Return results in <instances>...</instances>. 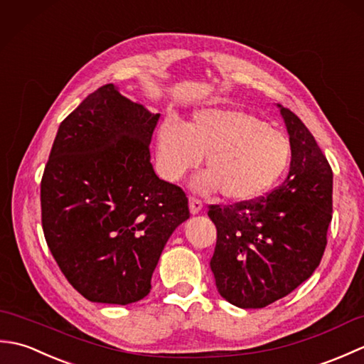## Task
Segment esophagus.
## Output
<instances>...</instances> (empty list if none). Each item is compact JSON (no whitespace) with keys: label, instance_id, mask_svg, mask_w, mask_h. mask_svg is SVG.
Returning a JSON list of instances; mask_svg holds the SVG:
<instances>
[{"label":"esophagus","instance_id":"obj_1","mask_svg":"<svg viewBox=\"0 0 364 364\" xmlns=\"http://www.w3.org/2000/svg\"><path fill=\"white\" fill-rule=\"evenodd\" d=\"M202 208H203L202 200H198L197 197H189V210L192 214H198L202 211Z\"/></svg>","mask_w":364,"mask_h":364}]
</instances>
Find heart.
Returning a JSON list of instances; mask_svg holds the SVG:
<instances>
[{"mask_svg":"<svg viewBox=\"0 0 364 364\" xmlns=\"http://www.w3.org/2000/svg\"><path fill=\"white\" fill-rule=\"evenodd\" d=\"M291 142L257 115L208 107L186 127L166 120L156 139L158 167L168 181L194 168L202 156L208 172L194 181L202 192L220 189L231 200H252L280 180L291 161Z\"/></svg>","mask_w":364,"mask_h":364,"instance_id":"heart-1","label":"heart"}]
</instances>
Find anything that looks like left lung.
Here are the masks:
<instances>
[{"label": "left lung", "instance_id": "1", "mask_svg": "<svg viewBox=\"0 0 364 364\" xmlns=\"http://www.w3.org/2000/svg\"><path fill=\"white\" fill-rule=\"evenodd\" d=\"M291 167L266 196L210 205L218 228L211 270L223 299L239 308H264L288 296L319 266L333 211V172L313 134L288 107Z\"/></svg>", "mask_w": 364, "mask_h": 364}]
</instances>
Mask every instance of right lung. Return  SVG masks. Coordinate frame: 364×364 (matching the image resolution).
Segmentation results:
<instances>
[{
  "label": "right lung",
  "mask_w": 364,
  "mask_h": 364,
  "mask_svg": "<svg viewBox=\"0 0 364 364\" xmlns=\"http://www.w3.org/2000/svg\"><path fill=\"white\" fill-rule=\"evenodd\" d=\"M159 117L106 84L67 115L53 142L41 183L45 241L90 301L144 299L167 239L189 219L184 191L159 180L150 162Z\"/></svg>",
  "instance_id": "obj_1"
}]
</instances>
